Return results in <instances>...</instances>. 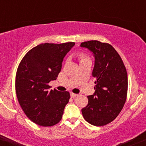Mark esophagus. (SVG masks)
<instances>
[{
  "instance_id": "obj_1",
  "label": "esophagus",
  "mask_w": 146,
  "mask_h": 146,
  "mask_svg": "<svg viewBox=\"0 0 146 146\" xmlns=\"http://www.w3.org/2000/svg\"><path fill=\"white\" fill-rule=\"evenodd\" d=\"M78 96V94H73V93H70V97L71 98H76Z\"/></svg>"
}]
</instances>
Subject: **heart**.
<instances>
[{
  "mask_svg": "<svg viewBox=\"0 0 146 146\" xmlns=\"http://www.w3.org/2000/svg\"><path fill=\"white\" fill-rule=\"evenodd\" d=\"M79 58H80V61L84 60H86V59H88L87 57H86V56L85 55H83V54H82V55H80Z\"/></svg>",
  "mask_w": 146,
  "mask_h": 146,
  "instance_id": "b5f03b06",
  "label": "heart"
}]
</instances>
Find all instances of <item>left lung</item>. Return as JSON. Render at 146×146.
<instances>
[{
    "instance_id": "1",
    "label": "left lung",
    "mask_w": 146,
    "mask_h": 146,
    "mask_svg": "<svg viewBox=\"0 0 146 146\" xmlns=\"http://www.w3.org/2000/svg\"><path fill=\"white\" fill-rule=\"evenodd\" d=\"M95 58L92 76L95 78V93L89 96L88 105L82 110L83 117L90 124L103 126L118 116L125 102L127 74L117 51L107 43L96 40L81 43Z\"/></svg>"
}]
</instances>
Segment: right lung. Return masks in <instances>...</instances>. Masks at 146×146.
Wrapping results in <instances>:
<instances>
[{"mask_svg":"<svg viewBox=\"0 0 146 146\" xmlns=\"http://www.w3.org/2000/svg\"><path fill=\"white\" fill-rule=\"evenodd\" d=\"M74 45L39 44L28 51L19 64L15 82L18 101L29 119L40 126L55 125L62 119L70 94L49 91L48 83L57 79L64 57Z\"/></svg>","mask_w":146,"mask_h":146,"instance_id":"obj_1","label":"right lung"}]
</instances>
